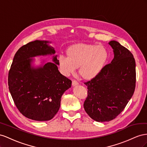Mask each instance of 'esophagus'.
<instances>
[{"instance_id": "34e87169", "label": "esophagus", "mask_w": 147, "mask_h": 147, "mask_svg": "<svg viewBox=\"0 0 147 147\" xmlns=\"http://www.w3.org/2000/svg\"><path fill=\"white\" fill-rule=\"evenodd\" d=\"M72 85H73V86H77V85H78V81H76V80H73V81H72Z\"/></svg>"}]
</instances>
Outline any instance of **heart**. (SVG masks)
Returning <instances> with one entry per match:
<instances>
[{"label": "heart", "instance_id": "heart-1", "mask_svg": "<svg viewBox=\"0 0 147 147\" xmlns=\"http://www.w3.org/2000/svg\"><path fill=\"white\" fill-rule=\"evenodd\" d=\"M67 57L58 58L60 70L65 76L74 72L78 68L79 76L85 80H91L100 73L108 58L107 49L103 45L77 44L66 50Z\"/></svg>", "mask_w": 147, "mask_h": 147}]
</instances>
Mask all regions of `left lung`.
<instances>
[{
  "label": "left lung",
  "instance_id": "1",
  "mask_svg": "<svg viewBox=\"0 0 147 147\" xmlns=\"http://www.w3.org/2000/svg\"><path fill=\"white\" fill-rule=\"evenodd\" d=\"M114 58L90 81L84 82L86 112L97 122L110 121L123 111L136 88V61L132 53L118 42H109Z\"/></svg>",
  "mask_w": 147,
  "mask_h": 147
}]
</instances>
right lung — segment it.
I'll list each match as a JSON object with an SVG mask.
<instances>
[{
    "mask_svg": "<svg viewBox=\"0 0 147 147\" xmlns=\"http://www.w3.org/2000/svg\"><path fill=\"white\" fill-rule=\"evenodd\" d=\"M48 41L34 40L16 52L8 72V84L16 108L26 118L35 121L52 119L60 107L61 97L71 86V81L58 69L57 56L53 63L31 67V57L54 54Z\"/></svg>",
    "mask_w": 147,
    "mask_h": 147,
    "instance_id": "right-lung-1",
    "label": "right lung"
}]
</instances>
